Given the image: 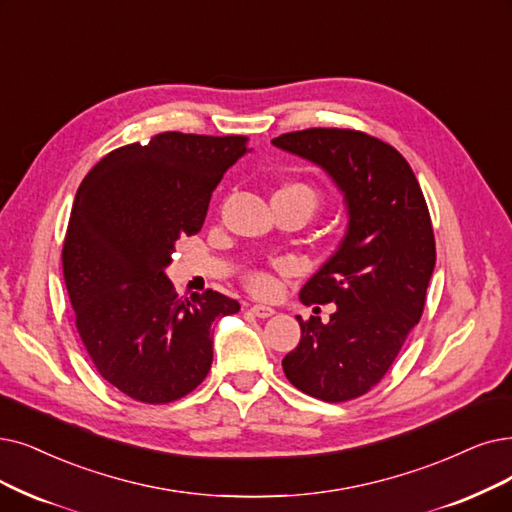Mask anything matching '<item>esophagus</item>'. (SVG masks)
Returning <instances> with one entry per match:
<instances>
[{"instance_id":"1","label":"esophagus","mask_w":512,"mask_h":512,"mask_svg":"<svg viewBox=\"0 0 512 512\" xmlns=\"http://www.w3.org/2000/svg\"><path fill=\"white\" fill-rule=\"evenodd\" d=\"M252 313L256 317H260V319H267V317L275 315V309H271V306H267V304H254L252 306Z\"/></svg>"}]
</instances>
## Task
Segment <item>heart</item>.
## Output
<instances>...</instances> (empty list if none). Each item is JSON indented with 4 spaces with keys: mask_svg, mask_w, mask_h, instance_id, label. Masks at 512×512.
<instances>
[{
    "mask_svg": "<svg viewBox=\"0 0 512 512\" xmlns=\"http://www.w3.org/2000/svg\"><path fill=\"white\" fill-rule=\"evenodd\" d=\"M275 195L298 197V199H302V201L306 203V206L311 208V212H313L315 206H317V191H315L311 185H306V182H288V185H283ZM281 267H283V269L288 267V262H281ZM248 285H250L252 292L267 296V294H273V292H275L277 279H275L273 273H269V271H252V273L248 275Z\"/></svg>",
    "mask_w": 512,
    "mask_h": 512,
    "instance_id": "obj_1",
    "label": "heart"
}]
</instances>
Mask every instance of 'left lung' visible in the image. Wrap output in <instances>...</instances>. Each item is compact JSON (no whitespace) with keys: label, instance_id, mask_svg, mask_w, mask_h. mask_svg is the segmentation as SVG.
Masks as SVG:
<instances>
[{"label":"left lung","instance_id":"8db88e82","mask_svg":"<svg viewBox=\"0 0 512 512\" xmlns=\"http://www.w3.org/2000/svg\"><path fill=\"white\" fill-rule=\"evenodd\" d=\"M273 145L325 170L349 212L338 250L300 290L304 304L336 311L327 323L296 317L302 336L283 372L315 399L351 401L382 380L422 317L437 258L431 214L410 163L370 134L309 128Z\"/></svg>","mask_w":512,"mask_h":512}]
</instances>
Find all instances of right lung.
Instances as JSON below:
<instances>
[{
	"instance_id": "1",
	"label": "right lung",
	"mask_w": 512,
	"mask_h": 512,
	"mask_svg": "<svg viewBox=\"0 0 512 512\" xmlns=\"http://www.w3.org/2000/svg\"><path fill=\"white\" fill-rule=\"evenodd\" d=\"M245 136L163 132L102 157L81 180L63 245L75 325L98 374L142 403H170L208 376L212 327L239 311L214 290L182 300L166 267L201 231Z\"/></svg>"
}]
</instances>
